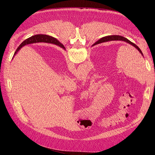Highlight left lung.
<instances>
[{
  "instance_id": "obj_1",
  "label": "left lung",
  "mask_w": 155,
  "mask_h": 155,
  "mask_svg": "<svg viewBox=\"0 0 155 155\" xmlns=\"http://www.w3.org/2000/svg\"><path fill=\"white\" fill-rule=\"evenodd\" d=\"M114 41V40H121V41H126V43L130 44V45H131L132 46L134 47L136 49L138 50V51L141 53V54L143 56V53L142 52V51L140 50V49L136 45L135 43H132V41H130V40H129L127 38L124 37H122L121 35H108V36H105V37H104L102 38H101V39H99L98 41H97L94 44H99V43H103V42H105V41ZM58 46L60 47L61 48H62L64 50H65L64 46L62 45V44L61 43H60L59 41L58 43Z\"/></svg>"
}]
</instances>
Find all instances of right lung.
I'll list each match as a JSON object with an SVG mask.
<instances>
[{
    "mask_svg": "<svg viewBox=\"0 0 155 155\" xmlns=\"http://www.w3.org/2000/svg\"><path fill=\"white\" fill-rule=\"evenodd\" d=\"M40 40H41V41L53 43V44H55V45H58L59 41L54 37H52L51 36H48V35H41V34L40 35H35L32 36V37L27 38L23 42H22L21 45L16 49V51L15 52L14 56L21 49V48H22L23 46H25L26 45H28V44L39 42L38 41ZM14 56H13V57H14Z\"/></svg>",
    "mask_w": 155,
    "mask_h": 155,
    "instance_id": "right-lung-1",
    "label": "right lung"
}]
</instances>
